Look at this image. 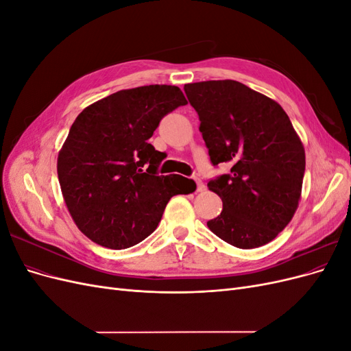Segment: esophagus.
Here are the masks:
<instances>
[{
    "mask_svg": "<svg viewBox=\"0 0 351 351\" xmlns=\"http://www.w3.org/2000/svg\"><path fill=\"white\" fill-rule=\"evenodd\" d=\"M195 182H196V184H197V192H204V190H205L204 182H202V180H200L199 177H195Z\"/></svg>",
    "mask_w": 351,
    "mask_h": 351,
    "instance_id": "obj_1",
    "label": "esophagus"
}]
</instances>
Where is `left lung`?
Listing matches in <instances>:
<instances>
[{
    "instance_id": "1",
    "label": "left lung",
    "mask_w": 351,
    "mask_h": 351,
    "mask_svg": "<svg viewBox=\"0 0 351 351\" xmlns=\"http://www.w3.org/2000/svg\"><path fill=\"white\" fill-rule=\"evenodd\" d=\"M210 161L231 173L208 183L222 212L208 221L215 236L239 249L272 241L302 197L304 147L281 105L236 80L184 84Z\"/></svg>"
}]
</instances>
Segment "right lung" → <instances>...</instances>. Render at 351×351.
I'll return each mask as SVG.
<instances>
[{"mask_svg":"<svg viewBox=\"0 0 351 351\" xmlns=\"http://www.w3.org/2000/svg\"><path fill=\"white\" fill-rule=\"evenodd\" d=\"M186 104L180 88L149 84L93 102L74 120L58 182L74 224L93 243L134 246L155 231L169 199L196 190L193 180L158 176L162 152L147 143L162 117Z\"/></svg>","mask_w":351,"mask_h":351,"instance_id":"obj_1","label":"right lung"}]
</instances>
